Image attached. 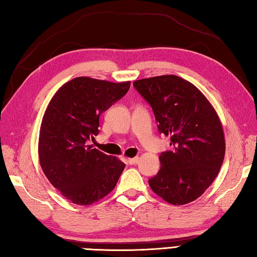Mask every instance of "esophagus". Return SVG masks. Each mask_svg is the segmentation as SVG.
Returning a JSON list of instances; mask_svg holds the SVG:
<instances>
[{
    "label": "esophagus",
    "instance_id": "34e87169",
    "mask_svg": "<svg viewBox=\"0 0 257 257\" xmlns=\"http://www.w3.org/2000/svg\"><path fill=\"white\" fill-rule=\"evenodd\" d=\"M139 157H135V158H128L127 159V163L130 164H137L139 162Z\"/></svg>",
    "mask_w": 257,
    "mask_h": 257
}]
</instances>
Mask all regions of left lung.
<instances>
[{
    "instance_id": "1",
    "label": "left lung",
    "mask_w": 257,
    "mask_h": 257,
    "mask_svg": "<svg viewBox=\"0 0 257 257\" xmlns=\"http://www.w3.org/2000/svg\"><path fill=\"white\" fill-rule=\"evenodd\" d=\"M152 106L160 133L170 137V150L160 154L161 168L149 180L154 193L171 205H186L204 193L225 157L220 118L206 96L176 75L135 80Z\"/></svg>"
}]
</instances>
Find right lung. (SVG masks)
I'll use <instances>...</instances> for the list:
<instances>
[{
    "label": "right lung",
    "mask_w": 257,
    "mask_h": 257,
    "mask_svg": "<svg viewBox=\"0 0 257 257\" xmlns=\"http://www.w3.org/2000/svg\"><path fill=\"white\" fill-rule=\"evenodd\" d=\"M131 81L77 77L56 91L43 114L38 156L51 185L72 204L93 205L115 188L125 164L89 145L99 116L127 93Z\"/></svg>",
    "instance_id": "obj_1"
}]
</instances>
